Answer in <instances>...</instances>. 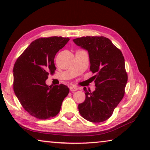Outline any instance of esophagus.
I'll return each instance as SVG.
<instances>
[{
	"instance_id": "esophagus-1",
	"label": "esophagus",
	"mask_w": 150,
	"mask_h": 150,
	"mask_svg": "<svg viewBox=\"0 0 150 150\" xmlns=\"http://www.w3.org/2000/svg\"><path fill=\"white\" fill-rule=\"evenodd\" d=\"M70 90L71 91H73V92H74V91H76L78 90V87H77V86H71L70 87Z\"/></svg>"
}]
</instances>
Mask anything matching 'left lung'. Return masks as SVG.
Returning a JSON list of instances; mask_svg holds the SVG:
<instances>
[{"label": "left lung", "mask_w": 150, "mask_h": 150, "mask_svg": "<svg viewBox=\"0 0 150 150\" xmlns=\"http://www.w3.org/2000/svg\"><path fill=\"white\" fill-rule=\"evenodd\" d=\"M76 45L88 51L90 70L95 91L84 87L85 100L78 105L83 118L91 122H102L110 117L124 97L128 75L121 51L104 36H86L73 40Z\"/></svg>", "instance_id": "8db88e82"}]
</instances>
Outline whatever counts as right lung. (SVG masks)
Instances as JSON below:
<instances>
[{"label": "right lung", "mask_w": 150, "mask_h": 150, "mask_svg": "<svg viewBox=\"0 0 150 150\" xmlns=\"http://www.w3.org/2000/svg\"><path fill=\"white\" fill-rule=\"evenodd\" d=\"M69 38H40L29 45L14 66L13 88L18 99L30 115L41 120L59 112L69 88L63 84L48 86V75L56 70L54 58L69 42Z\"/></svg>", "instance_id": "1"}]
</instances>
